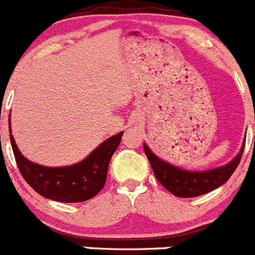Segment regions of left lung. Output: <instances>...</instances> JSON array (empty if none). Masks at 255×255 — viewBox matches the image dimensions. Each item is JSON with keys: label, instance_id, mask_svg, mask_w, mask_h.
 Instances as JSON below:
<instances>
[{"label": "left lung", "instance_id": "left-lung-1", "mask_svg": "<svg viewBox=\"0 0 255 255\" xmlns=\"http://www.w3.org/2000/svg\"><path fill=\"white\" fill-rule=\"evenodd\" d=\"M245 140L241 145L239 153L226 165L213 167L208 170H186L182 167L167 162L153 153L147 143L143 144L144 153L151 164L152 170L156 179L166 188L170 193L177 197H196V196L205 195L208 192L217 190L227 182L243 156Z\"/></svg>", "mask_w": 255, "mask_h": 255}]
</instances>
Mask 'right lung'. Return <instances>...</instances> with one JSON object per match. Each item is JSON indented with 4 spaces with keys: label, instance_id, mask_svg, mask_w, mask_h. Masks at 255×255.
I'll return each instance as SVG.
<instances>
[{
    "label": "right lung",
    "instance_id": "1",
    "mask_svg": "<svg viewBox=\"0 0 255 255\" xmlns=\"http://www.w3.org/2000/svg\"><path fill=\"white\" fill-rule=\"evenodd\" d=\"M8 131L15 160L25 182L43 197L60 202L88 201L101 192L106 184L110 160L124 132L106 139L80 162L67 166H43L29 161L19 151L10 121Z\"/></svg>",
    "mask_w": 255,
    "mask_h": 255
}]
</instances>
